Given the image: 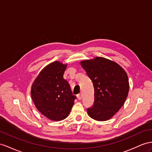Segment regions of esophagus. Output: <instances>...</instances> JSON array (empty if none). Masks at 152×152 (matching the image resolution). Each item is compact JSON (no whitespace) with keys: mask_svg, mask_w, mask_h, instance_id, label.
Wrapping results in <instances>:
<instances>
[{"mask_svg":"<svg viewBox=\"0 0 152 152\" xmlns=\"http://www.w3.org/2000/svg\"><path fill=\"white\" fill-rule=\"evenodd\" d=\"M77 98L78 99H82V94H79L77 95Z\"/></svg>","mask_w":152,"mask_h":152,"instance_id":"1","label":"esophagus"}]
</instances>
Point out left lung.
Listing matches in <instances>:
<instances>
[{"mask_svg":"<svg viewBox=\"0 0 152 152\" xmlns=\"http://www.w3.org/2000/svg\"><path fill=\"white\" fill-rule=\"evenodd\" d=\"M94 88V104L87 108L88 115L99 121L110 119L125 102L129 91L127 74L115 62L104 58L81 62Z\"/></svg>","mask_w":152,"mask_h":152,"instance_id":"left-lung-1","label":"left lung"}]
</instances>
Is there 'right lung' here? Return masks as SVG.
I'll list each match as a JSON object with an SVG mask.
<instances>
[{
    "label": "right lung",
    "mask_w": 152,
    "mask_h": 152,
    "mask_svg": "<svg viewBox=\"0 0 152 152\" xmlns=\"http://www.w3.org/2000/svg\"><path fill=\"white\" fill-rule=\"evenodd\" d=\"M67 65L54 61L43 69L31 87L32 99L42 114L52 121L67 118L76 96L64 78Z\"/></svg>",
    "instance_id": "add662e5"
}]
</instances>
